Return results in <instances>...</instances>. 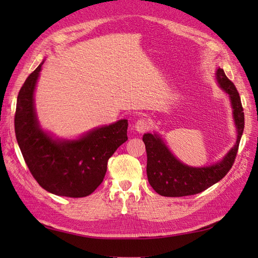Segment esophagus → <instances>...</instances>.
Returning a JSON list of instances; mask_svg holds the SVG:
<instances>
[{"label": "esophagus", "instance_id": "34e87169", "mask_svg": "<svg viewBox=\"0 0 258 258\" xmlns=\"http://www.w3.org/2000/svg\"><path fill=\"white\" fill-rule=\"evenodd\" d=\"M134 127H135L136 132L144 133L145 131H147V130L151 127V123H150V120L147 119V118L142 117V118L136 120L135 124H134Z\"/></svg>", "mask_w": 258, "mask_h": 258}]
</instances>
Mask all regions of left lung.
I'll list each match as a JSON object with an SVG mask.
<instances>
[{"mask_svg":"<svg viewBox=\"0 0 258 258\" xmlns=\"http://www.w3.org/2000/svg\"><path fill=\"white\" fill-rule=\"evenodd\" d=\"M216 80L221 89L227 93L231 101L237 134L236 143L221 161L208 166L193 167L177 160L160 135L156 133L144 134L143 142L147 154V178L157 194L166 197L199 194L220 182L232 168L244 131V112L236 87L227 79L221 68L216 70Z\"/></svg>","mask_w":258,"mask_h":258,"instance_id":"left-lung-1","label":"left lung"}]
</instances>
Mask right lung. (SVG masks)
I'll return each instance as SVG.
<instances>
[{"mask_svg":"<svg viewBox=\"0 0 258 258\" xmlns=\"http://www.w3.org/2000/svg\"><path fill=\"white\" fill-rule=\"evenodd\" d=\"M44 61L21 87L14 116L15 136L33 177L57 196L92 194L105 176L107 161L127 141V119L91 130L75 140L57 139L37 119L34 92Z\"/></svg>","mask_w":258,"mask_h":258,"instance_id":"obj_1","label":"right lung"}]
</instances>
